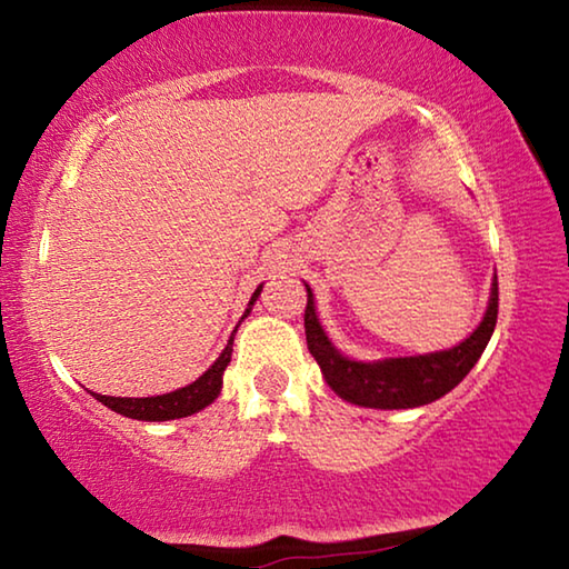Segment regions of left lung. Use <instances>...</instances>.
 I'll list each match as a JSON object with an SVG mask.
<instances>
[{
    "instance_id": "1",
    "label": "left lung",
    "mask_w": 569,
    "mask_h": 569,
    "mask_svg": "<svg viewBox=\"0 0 569 569\" xmlns=\"http://www.w3.org/2000/svg\"><path fill=\"white\" fill-rule=\"evenodd\" d=\"M306 286L308 301L303 313L308 351L321 366V373L336 397L366 409H417L445 397L467 377L471 366L479 361L497 326V273L492 276L489 301L485 316L465 341L451 349L417 353V356H389V359L359 361L346 356L321 326L316 311L313 291Z\"/></svg>"
}]
</instances>
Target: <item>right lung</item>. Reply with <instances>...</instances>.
Returning a JSON list of instances; mask_svg holds the SVG:
<instances>
[{"instance_id":"right-lung-1","label":"right lung","mask_w":569,"mask_h":569,"mask_svg":"<svg viewBox=\"0 0 569 569\" xmlns=\"http://www.w3.org/2000/svg\"><path fill=\"white\" fill-rule=\"evenodd\" d=\"M261 291H263V283L256 288L253 296H250L248 308L243 311V316H240L238 326L248 319L250 311H253ZM238 326L233 329V333H230L226 349L220 351L213 366H210L203 377H198L196 381L188 383V387L176 389L170 393H158V397H142V399L104 397V393H94V391L90 393L114 413H122V417L138 419V421H170V419H182V417H190V413H198L200 409L210 407V403L220 397V389H223V373H226V366L230 363V353H233V339H236Z\"/></svg>"}]
</instances>
